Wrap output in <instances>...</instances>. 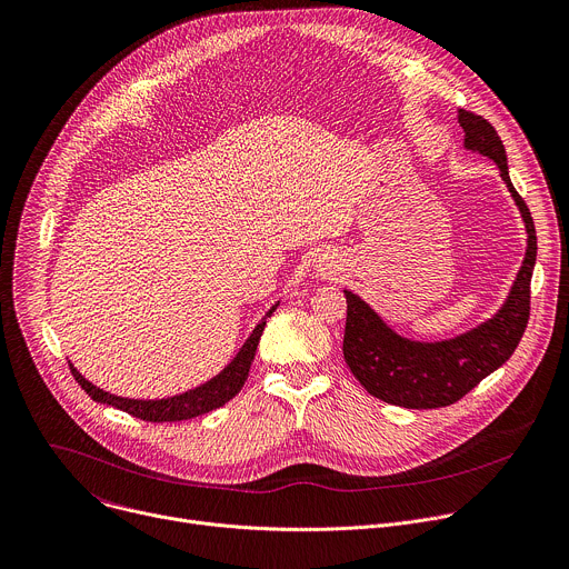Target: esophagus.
Instances as JSON below:
<instances>
[{
    "instance_id": "1",
    "label": "esophagus",
    "mask_w": 569,
    "mask_h": 569,
    "mask_svg": "<svg viewBox=\"0 0 569 569\" xmlns=\"http://www.w3.org/2000/svg\"><path fill=\"white\" fill-rule=\"evenodd\" d=\"M330 270H332V263H328V261L319 263V272H330Z\"/></svg>"
}]
</instances>
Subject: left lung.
<instances>
[{"mask_svg": "<svg viewBox=\"0 0 569 569\" xmlns=\"http://www.w3.org/2000/svg\"><path fill=\"white\" fill-rule=\"evenodd\" d=\"M465 147L491 158L511 192L527 230V252L502 308L478 328L445 341L422 343L393 332L366 301L346 295L343 359L359 385L377 400L405 409H440L462 400L516 350L529 321V286L536 263V230L527 203L516 192L507 153L496 129L471 111L460 109Z\"/></svg>", "mask_w": 569, "mask_h": 569, "instance_id": "left-lung-1", "label": "left lung"}]
</instances>
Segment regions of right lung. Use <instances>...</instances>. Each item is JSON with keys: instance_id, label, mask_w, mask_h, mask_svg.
<instances>
[{"instance_id": "add662e5", "label": "right lung", "mask_w": 569, "mask_h": 569, "mask_svg": "<svg viewBox=\"0 0 569 569\" xmlns=\"http://www.w3.org/2000/svg\"><path fill=\"white\" fill-rule=\"evenodd\" d=\"M277 306L270 308V312L266 317H270L274 312ZM266 328V319L259 321V326L252 330V335L248 337V341L243 343V348L239 350V355L214 377V380L206 382L203 387H197L187 393L167 398V400H129V398H118L111 396L98 387H93L89 380L73 368V363L69 361V368L76 377V382L84 389L87 396H91V400L100 402V405H109L116 407L133 418H140L144 422H180V420H192L197 416L210 413L219 407H223L226 402H230L246 385L248 372L259 346V339L263 335Z\"/></svg>"}]
</instances>
